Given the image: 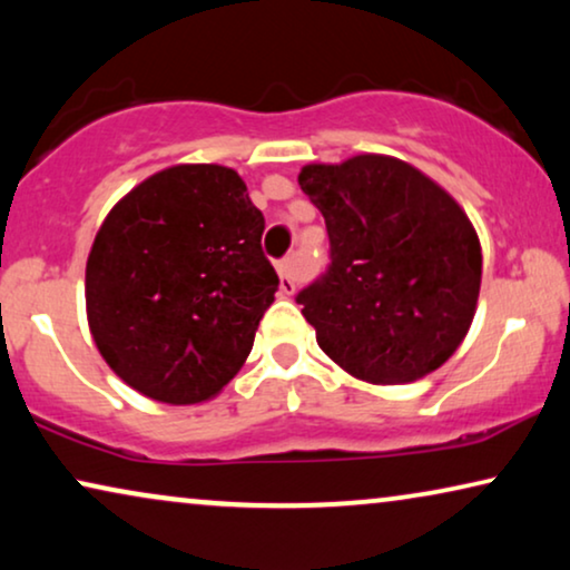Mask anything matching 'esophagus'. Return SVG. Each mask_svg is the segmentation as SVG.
<instances>
[{
    "label": "esophagus",
    "instance_id": "esophagus-1",
    "mask_svg": "<svg viewBox=\"0 0 570 570\" xmlns=\"http://www.w3.org/2000/svg\"><path fill=\"white\" fill-rule=\"evenodd\" d=\"M279 275V291L283 295H295V277H293V259H283L277 264Z\"/></svg>",
    "mask_w": 570,
    "mask_h": 570
}]
</instances>
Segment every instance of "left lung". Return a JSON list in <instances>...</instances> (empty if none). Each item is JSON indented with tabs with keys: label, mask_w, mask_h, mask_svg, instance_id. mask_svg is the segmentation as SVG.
Here are the masks:
<instances>
[{
	"label": "left lung",
	"mask_w": 570,
	"mask_h": 570,
	"mask_svg": "<svg viewBox=\"0 0 570 570\" xmlns=\"http://www.w3.org/2000/svg\"><path fill=\"white\" fill-rule=\"evenodd\" d=\"M298 184L332 244L330 272L298 293L318 347L368 384L441 368L470 332L482 279L478 230L459 202L379 153L308 163Z\"/></svg>",
	"instance_id": "8db88e82"
}]
</instances>
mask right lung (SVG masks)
I'll list each match as a JSON object with an SVG mask.
<instances>
[{
    "label": "right lung",
    "mask_w": 570,
    "mask_h": 570,
    "mask_svg": "<svg viewBox=\"0 0 570 570\" xmlns=\"http://www.w3.org/2000/svg\"><path fill=\"white\" fill-rule=\"evenodd\" d=\"M262 233L244 178L217 163H178L124 194L85 267L88 326L108 368L155 402L220 394L279 285Z\"/></svg>",
    "instance_id": "1"
}]
</instances>
